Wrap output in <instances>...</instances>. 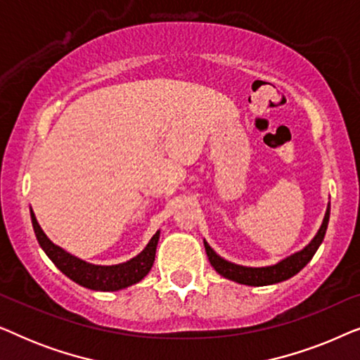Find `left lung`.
Returning <instances> with one entry per match:
<instances>
[{
    "label": "left lung",
    "mask_w": 360,
    "mask_h": 360,
    "mask_svg": "<svg viewBox=\"0 0 360 360\" xmlns=\"http://www.w3.org/2000/svg\"><path fill=\"white\" fill-rule=\"evenodd\" d=\"M328 221H329V205H328L326 214H324L321 228H319L318 234L314 236L311 243H309L303 250H300V252L290 255V257L283 259L282 262L270 265V267L252 269V267H243V265L231 264L228 260L221 259L219 255L210 248L206 240H205V249H206V254H208L210 264L213 265L216 272L223 275L224 278H229L233 280V282H238L243 285L264 287V285H272V283L283 282V280H288L290 277H293V275H297L300 270H302L304 265L313 259V255L318 250L319 244L323 243L324 234H326Z\"/></svg>",
    "instance_id": "obj_1"
}]
</instances>
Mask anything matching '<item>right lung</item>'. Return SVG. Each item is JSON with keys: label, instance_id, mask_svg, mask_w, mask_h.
<instances>
[{"label": "right lung", "instance_id": "add662e5", "mask_svg": "<svg viewBox=\"0 0 360 360\" xmlns=\"http://www.w3.org/2000/svg\"><path fill=\"white\" fill-rule=\"evenodd\" d=\"M32 228L36 233V238L47 254V257L56 264V267L65 274L68 278L73 282L86 287L90 290H98V292H116V290L126 288L129 285L141 282L142 278L149 274L155 259L157 240H159L160 233L157 231L154 238L149 240L146 249L134 259L127 260L124 264L117 265H93L85 260L77 259L75 255L65 252V250L58 248L52 243L51 239L44 234V231L39 226L36 216L31 210Z\"/></svg>", "mask_w": 360, "mask_h": 360}]
</instances>
